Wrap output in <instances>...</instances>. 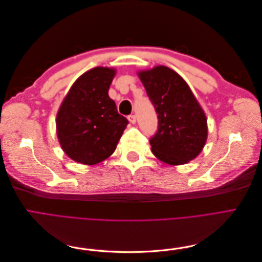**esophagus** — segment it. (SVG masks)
Here are the masks:
<instances>
[{
  "instance_id": "34e87169",
  "label": "esophagus",
  "mask_w": 262,
  "mask_h": 262,
  "mask_svg": "<svg viewBox=\"0 0 262 262\" xmlns=\"http://www.w3.org/2000/svg\"><path fill=\"white\" fill-rule=\"evenodd\" d=\"M128 120L130 121V123H136L137 122V117L134 116V115H130L128 117Z\"/></svg>"
}]
</instances>
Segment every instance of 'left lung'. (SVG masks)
Segmentation results:
<instances>
[{"mask_svg": "<svg viewBox=\"0 0 262 262\" xmlns=\"http://www.w3.org/2000/svg\"><path fill=\"white\" fill-rule=\"evenodd\" d=\"M138 74L158 119L157 131L149 139L153 154L169 165L193 160L207 141L208 125L207 117L188 84L164 66Z\"/></svg>", "mask_w": 262, "mask_h": 262, "instance_id": "8db88e82", "label": "left lung"}]
</instances>
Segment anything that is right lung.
<instances>
[{
	"label": "right lung",
	"instance_id": "add662e5",
	"mask_svg": "<svg viewBox=\"0 0 262 262\" xmlns=\"http://www.w3.org/2000/svg\"><path fill=\"white\" fill-rule=\"evenodd\" d=\"M116 74L109 68H94L71 87L57 115L62 149L73 161L94 165L117 147L129 121L118 113L108 90Z\"/></svg>",
	"mask_w": 262,
	"mask_h": 262
}]
</instances>
